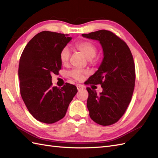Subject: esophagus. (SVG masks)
<instances>
[{"label": "esophagus", "instance_id": "esophagus-1", "mask_svg": "<svg viewBox=\"0 0 158 158\" xmlns=\"http://www.w3.org/2000/svg\"><path fill=\"white\" fill-rule=\"evenodd\" d=\"M76 87H77V89H78V91L82 90V89H83L84 88V86H82V85H77Z\"/></svg>", "mask_w": 158, "mask_h": 158}]
</instances>
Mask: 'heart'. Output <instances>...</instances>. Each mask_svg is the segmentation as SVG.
<instances>
[{
  "label": "heart",
  "mask_w": 158,
  "mask_h": 158,
  "mask_svg": "<svg viewBox=\"0 0 158 158\" xmlns=\"http://www.w3.org/2000/svg\"><path fill=\"white\" fill-rule=\"evenodd\" d=\"M76 48L84 54V56L88 60H91L94 58L97 54L96 46L91 42H81L76 44ZM70 55V50L66 46L61 50L60 53V60L63 64H65L69 62ZM85 74H86V72L78 69L73 70L70 72V76L71 77L76 80H82L84 78Z\"/></svg>",
  "instance_id": "obj_1"
}]
</instances>
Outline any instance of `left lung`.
<instances>
[{
  "label": "left lung",
  "mask_w": 158,
  "mask_h": 158,
  "mask_svg": "<svg viewBox=\"0 0 158 158\" xmlns=\"http://www.w3.org/2000/svg\"><path fill=\"white\" fill-rule=\"evenodd\" d=\"M82 36L100 42L104 58L98 69L86 81L101 84L99 95L87 88V108L89 117L102 126L117 122L125 113L135 86V64L131 51L124 41L112 32L100 30Z\"/></svg>",
  "instance_id": "left-lung-1"
}]
</instances>
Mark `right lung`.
<instances>
[{
    "mask_svg": "<svg viewBox=\"0 0 158 158\" xmlns=\"http://www.w3.org/2000/svg\"><path fill=\"white\" fill-rule=\"evenodd\" d=\"M72 40L64 34L42 31L29 41L19 66L20 91L29 112L36 120L53 123L65 116L70 102L78 92L66 83L52 86V75L62 68L60 53Z\"/></svg>",
    "mask_w": 158,
    "mask_h": 158,
    "instance_id": "add662e5",
    "label": "right lung"
}]
</instances>
